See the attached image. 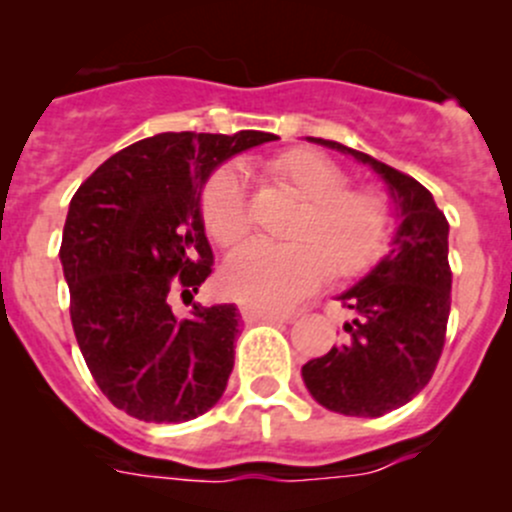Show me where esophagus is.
Returning <instances> with one entry per match:
<instances>
[{
  "mask_svg": "<svg viewBox=\"0 0 512 512\" xmlns=\"http://www.w3.org/2000/svg\"><path fill=\"white\" fill-rule=\"evenodd\" d=\"M242 319H245L247 324H257V322L285 324V322H289V317H285V314L265 312V309H255V307H242Z\"/></svg>",
  "mask_w": 512,
  "mask_h": 512,
  "instance_id": "1",
  "label": "esophagus"
}]
</instances>
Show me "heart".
I'll use <instances>...</instances> for the list:
<instances>
[{
    "label": "heart",
    "mask_w": 512,
    "mask_h": 512,
    "mask_svg": "<svg viewBox=\"0 0 512 512\" xmlns=\"http://www.w3.org/2000/svg\"><path fill=\"white\" fill-rule=\"evenodd\" d=\"M287 185L307 200L292 242L250 240L237 247L220 272L227 297L245 307L287 309L312 294L334 267L352 277L374 265L389 247L394 210L374 190H347L337 163L314 151H289L275 160ZM203 220L220 245H235L247 232L245 170L230 163L210 175L203 190Z\"/></svg>",
    "instance_id": "1"
}]
</instances>
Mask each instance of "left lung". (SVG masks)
Segmentation results:
<instances>
[{
	"label": "left lung",
	"instance_id": "obj_1",
	"mask_svg": "<svg viewBox=\"0 0 512 512\" xmlns=\"http://www.w3.org/2000/svg\"><path fill=\"white\" fill-rule=\"evenodd\" d=\"M307 141L369 165L389 190L396 230L391 250L339 294L354 312L344 324L349 339L307 361L302 379L312 399L334 414L384 416L414 399L441 356L451 312L446 215L411 175L337 141Z\"/></svg>",
	"mask_w": 512,
	"mask_h": 512
}]
</instances>
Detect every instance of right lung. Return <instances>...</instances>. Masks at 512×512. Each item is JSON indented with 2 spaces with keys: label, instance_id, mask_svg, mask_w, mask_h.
Masks as SVG:
<instances>
[{
  "label": "right lung",
  "instance_id": "add662e5",
  "mask_svg": "<svg viewBox=\"0 0 512 512\" xmlns=\"http://www.w3.org/2000/svg\"><path fill=\"white\" fill-rule=\"evenodd\" d=\"M270 141L158 133L98 165L71 198L59 257L76 342L98 389L138 421H190L225 394L240 312L193 299L213 272L200 195L225 160ZM175 291L194 304L188 318L169 309Z\"/></svg>",
  "mask_w": 512,
  "mask_h": 512
}]
</instances>
